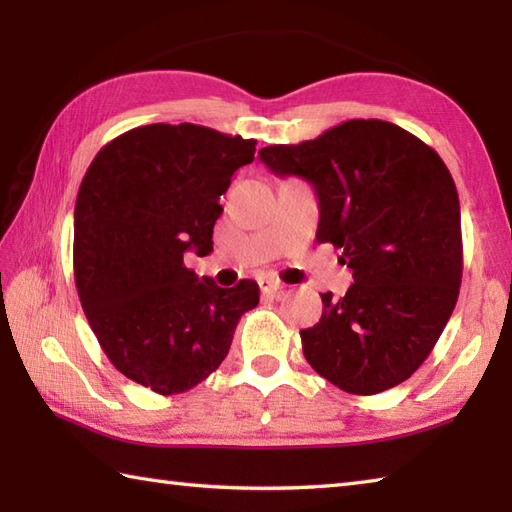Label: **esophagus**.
I'll return each mask as SVG.
<instances>
[{
    "instance_id": "obj_1",
    "label": "esophagus",
    "mask_w": 512,
    "mask_h": 512,
    "mask_svg": "<svg viewBox=\"0 0 512 512\" xmlns=\"http://www.w3.org/2000/svg\"><path fill=\"white\" fill-rule=\"evenodd\" d=\"M284 284L277 279H262L259 281V290L264 292V295H279V292H284Z\"/></svg>"
}]
</instances>
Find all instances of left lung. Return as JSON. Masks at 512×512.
Listing matches in <instances>:
<instances>
[{"label": "left lung", "instance_id": "1", "mask_svg": "<svg viewBox=\"0 0 512 512\" xmlns=\"http://www.w3.org/2000/svg\"><path fill=\"white\" fill-rule=\"evenodd\" d=\"M259 158L277 176L312 184L317 242L341 248L354 277L345 297L321 295L319 323L301 330L306 361L347 394L400 385L431 354L460 295V200L447 165L378 118L264 147Z\"/></svg>", "mask_w": 512, "mask_h": 512}]
</instances>
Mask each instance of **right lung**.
I'll list each match as a JSON object with an SVG mask.
<instances>
[{
  "label": "right lung",
  "instance_id": "1",
  "mask_svg": "<svg viewBox=\"0 0 512 512\" xmlns=\"http://www.w3.org/2000/svg\"><path fill=\"white\" fill-rule=\"evenodd\" d=\"M257 140L211 127L145 125L107 143L74 206V281L90 328L118 372L160 396L182 394L228 354L259 286L220 288L184 266L213 250L220 195L255 160Z\"/></svg>",
  "mask_w": 512,
  "mask_h": 512
}]
</instances>
